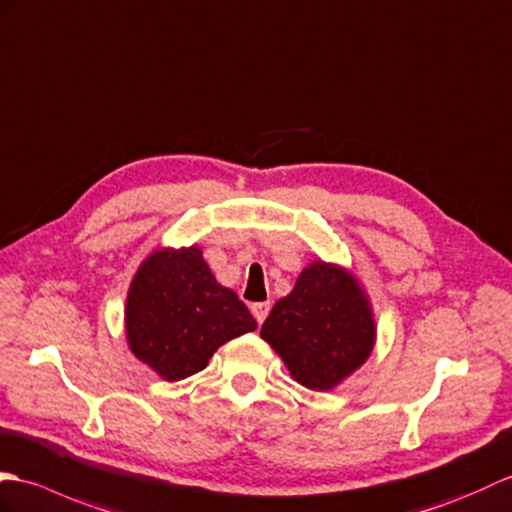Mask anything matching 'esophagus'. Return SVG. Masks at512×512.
<instances>
[{
  "instance_id": "esophagus-1",
  "label": "esophagus",
  "mask_w": 512,
  "mask_h": 512,
  "mask_svg": "<svg viewBox=\"0 0 512 512\" xmlns=\"http://www.w3.org/2000/svg\"><path fill=\"white\" fill-rule=\"evenodd\" d=\"M269 309H271L269 302H256V304H252V313H254L258 324L265 322V317L269 315Z\"/></svg>"
}]
</instances>
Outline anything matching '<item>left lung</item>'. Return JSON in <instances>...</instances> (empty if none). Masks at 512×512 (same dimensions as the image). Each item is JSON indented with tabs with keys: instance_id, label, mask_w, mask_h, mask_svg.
Masks as SVG:
<instances>
[{
	"instance_id": "left-lung-1",
	"label": "left lung",
	"mask_w": 512,
	"mask_h": 512,
	"mask_svg": "<svg viewBox=\"0 0 512 512\" xmlns=\"http://www.w3.org/2000/svg\"><path fill=\"white\" fill-rule=\"evenodd\" d=\"M374 333L359 282L322 260L302 271L260 328V337L287 363L291 377L317 392L335 388L370 357Z\"/></svg>"
}]
</instances>
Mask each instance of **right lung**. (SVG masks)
I'll use <instances>...</instances> for the list:
<instances>
[{
  "label": "right lung",
  "instance_id": "add662e5",
  "mask_svg": "<svg viewBox=\"0 0 512 512\" xmlns=\"http://www.w3.org/2000/svg\"><path fill=\"white\" fill-rule=\"evenodd\" d=\"M124 313L133 355L166 381L203 370L219 346L256 328L247 306L219 285L195 245L146 258Z\"/></svg>",
  "mask_w": 512,
  "mask_h": 512
}]
</instances>
